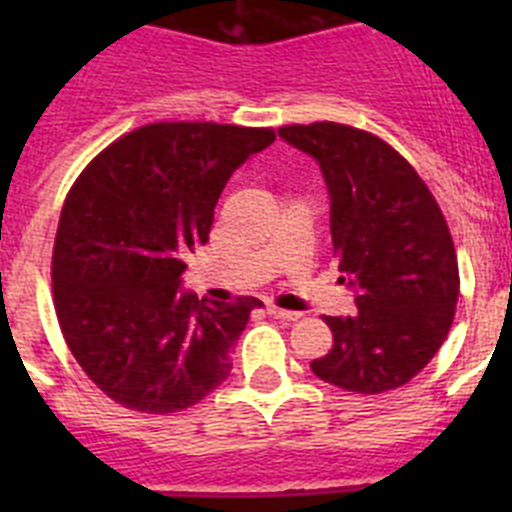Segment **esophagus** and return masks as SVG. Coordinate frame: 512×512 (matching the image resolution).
Segmentation results:
<instances>
[{"label": "esophagus", "instance_id": "esophagus-1", "mask_svg": "<svg viewBox=\"0 0 512 512\" xmlns=\"http://www.w3.org/2000/svg\"><path fill=\"white\" fill-rule=\"evenodd\" d=\"M266 315H271V318H277V320H287V323H295V320L300 318V312H289V310H282V307H274V305L266 307Z\"/></svg>", "mask_w": 512, "mask_h": 512}]
</instances>
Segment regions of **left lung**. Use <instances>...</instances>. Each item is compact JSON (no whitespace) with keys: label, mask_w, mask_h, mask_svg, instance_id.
<instances>
[{"label":"left lung","mask_w":512,"mask_h":512,"mask_svg":"<svg viewBox=\"0 0 512 512\" xmlns=\"http://www.w3.org/2000/svg\"><path fill=\"white\" fill-rule=\"evenodd\" d=\"M279 135L323 169L341 282L359 289V312L323 318L333 348L310 369L356 395L397 390L436 356L454 323L459 261L446 217L379 135L328 120L284 125Z\"/></svg>","instance_id":"obj_1"}]
</instances>
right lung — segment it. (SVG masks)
Returning a JSON list of instances; mask_svg holds the SVG:
<instances>
[{"label":"right lung","instance_id":"1","mask_svg":"<svg viewBox=\"0 0 512 512\" xmlns=\"http://www.w3.org/2000/svg\"><path fill=\"white\" fill-rule=\"evenodd\" d=\"M271 128L151 122L89 161L66 194L51 279L74 359L128 410L169 415L228 379L230 348L264 302L179 292L184 256L207 243L230 174Z\"/></svg>","mask_w":512,"mask_h":512}]
</instances>
